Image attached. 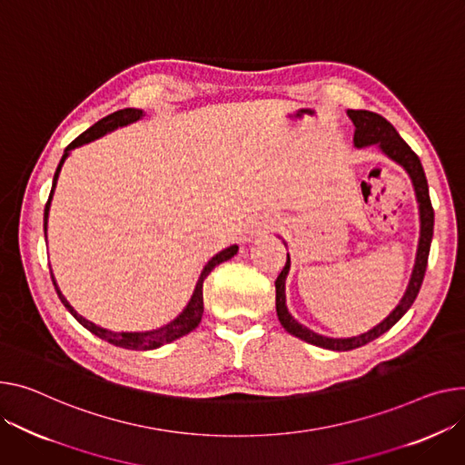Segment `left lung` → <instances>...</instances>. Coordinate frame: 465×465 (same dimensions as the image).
I'll use <instances>...</instances> for the list:
<instances>
[{
    "label": "left lung",
    "instance_id": "1",
    "mask_svg": "<svg viewBox=\"0 0 465 465\" xmlns=\"http://www.w3.org/2000/svg\"><path fill=\"white\" fill-rule=\"evenodd\" d=\"M348 115L355 125L353 145L357 149L376 145L385 154V157H389L391 161L400 164L410 175L413 191H415V198L419 203L420 232H419L415 265H413V271L410 276L408 288H406L404 295H401L400 302L394 306V311L383 322H380L376 327H372L362 334L350 336V338H331V336L318 334L312 329H308L302 323H299L290 314L288 306H286V278H288V272L292 267V260L288 254L286 265L281 271V274H278L276 282H274L278 322L282 323V327L290 334L304 340V342L314 344L323 350H332V351H350V350H355L368 342H372V340H376L378 336L387 332L401 316L410 311V306L413 304V301L420 290V284H422L426 263H428V254H430V242H431V235H434V209H431V202H430V194H428V181H426L422 164H420L417 154L411 151V147L404 140L400 138V134L396 133V129L391 125V123L385 117H381L380 114L368 112V110H348ZM284 244H286V241H284Z\"/></svg>",
    "mask_w": 465,
    "mask_h": 465
}]
</instances>
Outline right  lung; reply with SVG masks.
Returning a JSON list of instances; mask_svg holds the SVG:
<instances>
[{"instance_id":"1","label":"right lung","mask_w":465,"mask_h":465,"mask_svg":"<svg viewBox=\"0 0 465 465\" xmlns=\"http://www.w3.org/2000/svg\"><path fill=\"white\" fill-rule=\"evenodd\" d=\"M143 115H145L143 110H138V108L117 110V112H114V114L103 117L101 121H97L95 125L89 127L85 133H82L74 142H71V143L65 147L64 157H61L59 164H57V168H55L54 181H52L50 198H48L46 207H45V237H46V228H48L50 203H52V198H54V191H55L57 179H59V172H61V168H64V164H65L67 157L71 154V151L76 149V147H82V145H85V143H89V142H93V140H99L101 136H104V134H108V133H114V131L119 129V127H127V125H131V123L140 121ZM237 251H239V246H237V244H232V246H228V249L221 251L219 254H214V256L203 265V269H202V272H200V278H198V282H196V288H194V292H193V295H191V301L187 302V306L183 308V312H181L175 320H172L170 323H166V325H163V327H159V329H151V331H131V332H129V331H121V332H117V331H110V329H104V327H101V325H95L93 322L82 318V316L74 311V308L71 306V302L64 297V293H61V290L57 288L54 272H52V282H54V288H55L57 297L61 299V302L65 304V308L74 316V320H76L80 325H84L89 332H93L95 336L106 340V342L117 346V348L140 350V351L157 350V348H161V346H164V344L173 342V340H177V338H181V336H184V334H189L193 329L198 327V323L202 322V316H203V281H205L207 274H209L216 265L226 262V260H230V258H233V256L237 254Z\"/></svg>"}]
</instances>
